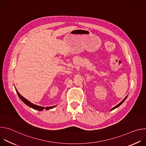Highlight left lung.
Wrapping results in <instances>:
<instances>
[{"label":"left lung","mask_w":146,"mask_h":146,"mask_svg":"<svg viewBox=\"0 0 146 146\" xmlns=\"http://www.w3.org/2000/svg\"><path fill=\"white\" fill-rule=\"evenodd\" d=\"M127 96H126V97H125V98H124V99H123V100H122V102H120V103H119V104H118V105H117V106H115V107H114V108H113V109H111V110H114V109H116V108H118V107H119V106H120V105H121V104H122V103H123V102H124V101H125V99H127Z\"/></svg>","instance_id":"left-lung-1"}]
</instances>
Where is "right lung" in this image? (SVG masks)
<instances>
[{"label":"right lung","mask_w":146,"mask_h":146,"mask_svg":"<svg viewBox=\"0 0 146 146\" xmlns=\"http://www.w3.org/2000/svg\"><path fill=\"white\" fill-rule=\"evenodd\" d=\"M16 90V92L19 96V98H20V99L25 104H26V105L27 106H28L29 107L35 109V110H38V111H42L44 109H46V110H48V109H52L54 108H55L56 106H51V107H46V108H44V107H41V106H37V105H34V104L32 103L31 102H30L29 100H28L27 99H26L25 98H24L18 92V91L17 90V89H15Z\"/></svg>","instance_id":"obj_1"}]
</instances>
